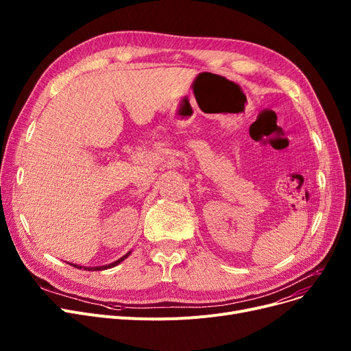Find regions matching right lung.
<instances>
[{"label": "right lung", "instance_id": "1", "mask_svg": "<svg viewBox=\"0 0 351 351\" xmlns=\"http://www.w3.org/2000/svg\"><path fill=\"white\" fill-rule=\"evenodd\" d=\"M129 254H131V252H128L126 254H123L122 257H119L118 261H115V262H112V263H109V265H104V266H95V267H90V266H80V265H75V263H69V265H71V266H73V267L84 269V270H106V269H110V267H114V266L119 265L121 262H123Z\"/></svg>", "mask_w": 351, "mask_h": 351}]
</instances>
